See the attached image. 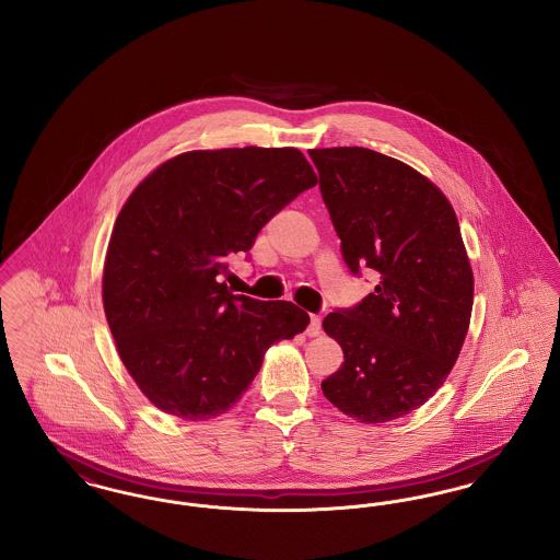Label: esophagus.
Instances as JSON below:
<instances>
[{"mask_svg": "<svg viewBox=\"0 0 560 560\" xmlns=\"http://www.w3.org/2000/svg\"><path fill=\"white\" fill-rule=\"evenodd\" d=\"M306 334L311 336V338H315V336H319L320 334V317L319 315H313L311 317V325H308V329H306Z\"/></svg>", "mask_w": 560, "mask_h": 560, "instance_id": "esophagus-1", "label": "esophagus"}]
</instances>
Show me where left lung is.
Here are the masks:
<instances>
[{
  "mask_svg": "<svg viewBox=\"0 0 560 560\" xmlns=\"http://www.w3.org/2000/svg\"><path fill=\"white\" fill-rule=\"evenodd\" d=\"M308 155L348 267L380 275L361 304L323 319L345 363L320 388L359 422H393L443 386L470 327L475 277L457 215L441 188L395 158L363 147Z\"/></svg>",
  "mask_w": 560,
  "mask_h": 560,
  "instance_id": "8db88e82",
  "label": "left lung"
}]
</instances>
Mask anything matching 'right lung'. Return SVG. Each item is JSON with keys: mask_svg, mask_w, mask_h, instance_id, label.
Wrapping results in <instances>:
<instances>
[{"mask_svg": "<svg viewBox=\"0 0 560 560\" xmlns=\"http://www.w3.org/2000/svg\"><path fill=\"white\" fill-rule=\"evenodd\" d=\"M317 185L293 147L188 151L155 167L108 240L103 304L117 352L158 409L188 422L226 413L268 348L311 317L292 302L229 292V254Z\"/></svg>", "mask_w": 560, "mask_h": 560, "instance_id": "add662e5", "label": "right lung"}]
</instances>
